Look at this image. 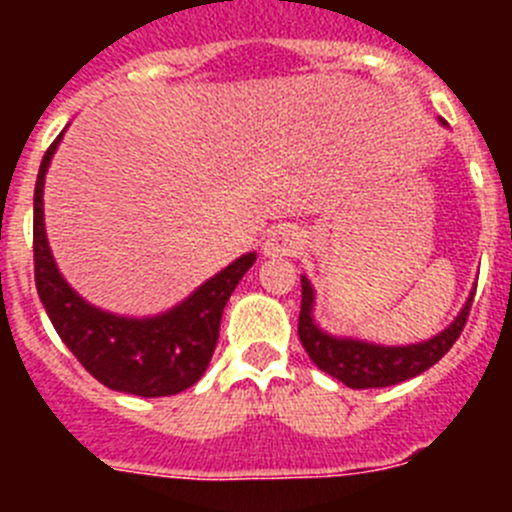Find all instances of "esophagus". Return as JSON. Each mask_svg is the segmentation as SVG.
I'll use <instances>...</instances> for the list:
<instances>
[{
    "label": "esophagus",
    "instance_id": "obj_1",
    "mask_svg": "<svg viewBox=\"0 0 512 512\" xmlns=\"http://www.w3.org/2000/svg\"><path fill=\"white\" fill-rule=\"evenodd\" d=\"M302 248V235L300 230L292 225H279L271 230L264 241V256L269 259H279V256H295Z\"/></svg>",
    "mask_w": 512,
    "mask_h": 512
}]
</instances>
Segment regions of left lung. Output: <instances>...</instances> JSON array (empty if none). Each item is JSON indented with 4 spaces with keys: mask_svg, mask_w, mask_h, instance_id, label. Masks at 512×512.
<instances>
[{
    "mask_svg": "<svg viewBox=\"0 0 512 512\" xmlns=\"http://www.w3.org/2000/svg\"><path fill=\"white\" fill-rule=\"evenodd\" d=\"M474 292L464 302L461 312L456 315L454 323L438 336L428 338L423 343H410V346H379V343L356 341V338H338L320 330L312 318V307H315V289L310 279L302 277V307H300V341L305 346L318 369L325 374L336 377L346 387L354 390H369V387H390L400 384L405 379H413L438 364L443 354H449L459 333L464 330L472 310Z\"/></svg>",
    "mask_w": 512,
    "mask_h": 512,
    "instance_id": "left-lung-1",
    "label": "left lung"
}]
</instances>
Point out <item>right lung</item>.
Instances as JSON below:
<instances>
[{
	"instance_id": "right-lung-1",
	"label": "right lung",
	"mask_w": 512,
	"mask_h": 512,
	"mask_svg": "<svg viewBox=\"0 0 512 512\" xmlns=\"http://www.w3.org/2000/svg\"><path fill=\"white\" fill-rule=\"evenodd\" d=\"M63 133L45 151L33 197L35 287L53 328L94 379L138 397L179 395L200 382L215 354L223 307L256 261V253L225 266L184 302L153 318H125L89 305L61 277L43 223L45 171Z\"/></svg>"
}]
</instances>
